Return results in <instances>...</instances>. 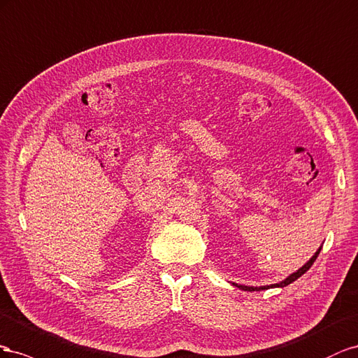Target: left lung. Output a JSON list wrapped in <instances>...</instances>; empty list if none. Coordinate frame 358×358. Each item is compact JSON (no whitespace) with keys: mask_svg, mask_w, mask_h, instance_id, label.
<instances>
[{"mask_svg":"<svg viewBox=\"0 0 358 358\" xmlns=\"http://www.w3.org/2000/svg\"><path fill=\"white\" fill-rule=\"evenodd\" d=\"M320 252H321V248L318 249V252H316L313 257L310 258V261L308 262V264H304L303 267L300 268V270H297L295 273H292L289 278H287L285 280H282L280 283H274V285H270V287H259V288H253V287H243V285H237V283H234L236 285V287H238V288H241L243 291H262V289H270V288H283V287H287V285H289V283H292L294 280H297L299 278H301V275L308 271L310 267H312V264L316 261V258H318V255H320Z\"/></svg>","mask_w":358,"mask_h":358,"instance_id":"8db88e82","label":"left lung"}]
</instances>
